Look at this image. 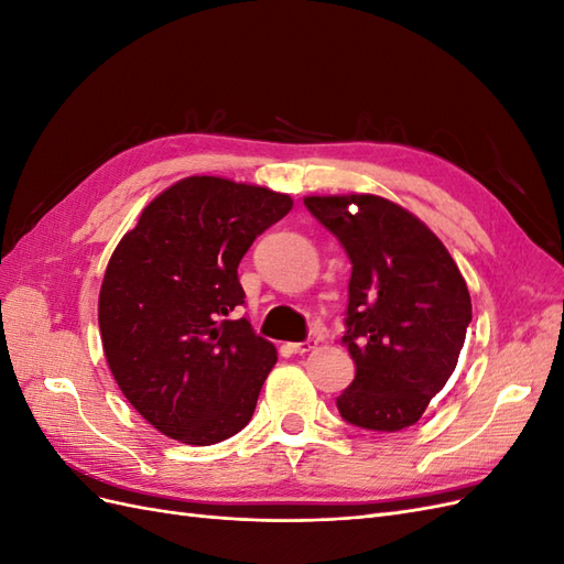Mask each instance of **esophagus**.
Masks as SVG:
<instances>
[{
    "instance_id": "obj_1",
    "label": "esophagus",
    "mask_w": 564,
    "mask_h": 564,
    "mask_svg": "<svg viewBox=\"0 0 564 564\" xmlns=\"http://www.w3.org/2000/svg\"><path fill=\"white\" fill-rule=\"evenodd\" d=\"M289 348H292V352L303 355V352H308V350H313V348H315V340H313V338H308V340H299V344H289Z\"/></svg>"
}]
</instances>
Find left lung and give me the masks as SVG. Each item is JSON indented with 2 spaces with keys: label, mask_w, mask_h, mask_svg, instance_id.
Masks as SVG:
<instances>
[{
  "label": "left lung",
  "mask_w": 564,
  "mask_h": 564,
  "mask_svg": "<svg viewBox=\"0 0 564 564\" xmlns=\"http://www.w3.org/2000/svg\"><path fill=\"white\" fill-rule=\"evenodd\" d=\"M352 263L344 346L352 383L340 416L365 431L414 425L447 386L473 319L470 294L435 232L377 195L305 197Z\"/></svg>",
  "instance_id": "1"
}]
</instances>
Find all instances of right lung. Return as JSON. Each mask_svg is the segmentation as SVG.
Here are the masks:
<instances>
[{"label": "right lung", "instance_id": "right-lung-1", "mask_svg": "<svg viewBox=\"0 0 564 564\" xmlns=\"http://www.w3.org/2000/svg\"><path fill=\"white\" fill-rule=\"evenodd\" d=\"M294 202L261 185L191 176L143 209L110 256L98 327L112 377L152 429L207 447L240 433L275 346L247 317L237 265Z\"/></svg>", "mask_w": 564, "mask_h": 564}]
</instances>
